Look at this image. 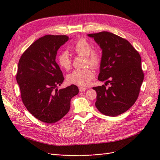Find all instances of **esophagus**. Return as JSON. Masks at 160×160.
Segmentation results:
<instances>
[{
	"mask_svg": "<svg viewBox=\"0 0 160 160\" xmlns=\"http://www.w3.org/2000/svg\"><path fill=\"white\" fill-rule=\"evenodd\" d=\"M86 90H87L86 88H83V87H80V88H79V91H80V92H84V91H86Z\"/></svg>",
	"mask_w": 160,
	"mask_h": 160,
	"instance_id": "esophagus-1",
	"label": "esophagus"
}]
</instances>
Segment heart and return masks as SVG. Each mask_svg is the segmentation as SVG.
Instances as JSON below:
<instances>
[{"mask_svg": "<svg viewBox=\"0 0 160 160\" xmlns=\"http://www.w3.org/2000/svg\"><path fill=\"white\" fill-rule=\"evenodd\" d=\"M72 50L76 55L85 57L86 65L96 68L101 62V54L98 50H93L89 41L85 39H80L72 46ZM57 62L61 68L69 70L72 62L67 51L59 53L57 58ZM94 74L90 68L74 70L67 77V82L70 84H75L80 87H85L89 84Z\"/></svg>", "mask_w": 160, "mask_h": 160, "instance_id": "1", "label": "heart"}]
</instances>
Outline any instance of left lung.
Here are the masks:
<instances>
[{
	"label": "left lung",
	"instance_id": "left-lung-1",
	"mask_svg": "<svg viewBox=\"0 0 160 160\" xmlns=\"http://www.w3.org/2000/svg\"><path fill=\"white\" fill-rule=\"evenodd\" d=\"M88 36L102 50L98 80L111 84L108 88L104 85L93 88L97 93L96 107L103 115L118 116L138 98L144 80L141 57L127 40L115 34L102 32Z\"/></svg>",
	"mask_w": 160,
	"mask_h": 160
}]
</instances>
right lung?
<instances>
[{
  "instance_id": "right-lung-1",
  "label": "right lung",
  "mask_w": 160,
  "mask_h": 160,
  "mask_svg": "<svg viewBox=\"0 0 160 160\" xmlns=\"http://www.w3.org/2000/svg\"><path fill=\"white\" fill-rule=\"evenodd\" d=\"M68 39L67 35L41 37L23 53L18 62L16 80L22 102L29 113L43 122L61 119L69 111L71 99L79 92L74 84L57 88L64 78L55 58Z\"/></svg>"
}]
</instances>
